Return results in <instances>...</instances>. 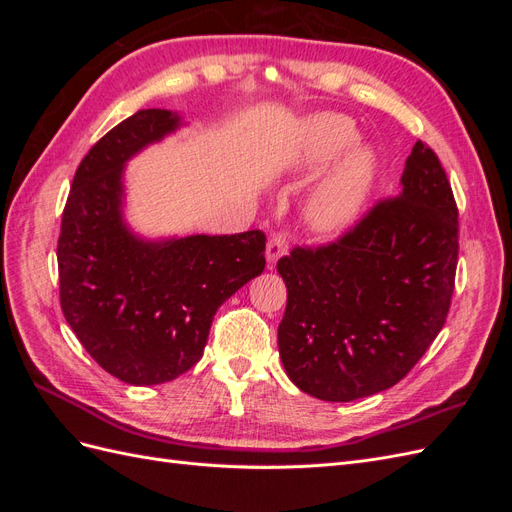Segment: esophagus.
<instances>
[{
	"label": "esophagus",
	"mask_w": 512,
	"mask_h": 512,
	"mask_svg": "<svg viewBox=\"0 0 512 512\" xmlns=\"http://www.w3.org/2000/svg\"><path fill=\"white\" fill-rule=\"evenodd\" d=\"M288 254V239L284 232H277V235H273L267 243V262L269 267H273L277 260H280L282 256Z\"/></svg>",
	"instance_id": "esophagus-1"
}]
</instances>
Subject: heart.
I'll return each instance as SVG.
<instances>
[{
    "label": "heart",
    "instance_id": "obj_1",
    "mask_svg": "<svg viewBox=\"0 0 512 512\" xmlns=\"http://www.w3.org/2000/svg\"><path fill=\"white\" fill-rule=\"evenodd\" d=\"M354 121L337 113L305 117L294 130L282 160L288 173H314L337 155L327 173L314 185L305 203V222L324 237L350 230L363 215L376 188L378 156L371 145L356 141Z\"/></svg>",
    "mask_w": 512,
    "mask_h": 512
}]
</instances>
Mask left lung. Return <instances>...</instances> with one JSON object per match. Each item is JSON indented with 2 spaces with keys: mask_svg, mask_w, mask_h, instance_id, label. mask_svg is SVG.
Returning a JSON list of instances; mask_svg holds the SVG:
<instances>
[{
  "mask_svg": "<svg viewBox=\"0 0 512 512\" xmlns=\"http://www.w3.org/2000/svg\"><path fill=\"white\" fill-rule=\"evenodd\" d=\"M399 185L337 243L277 262L288 290L277 346L288 378L316 399L391 389L444 327L459 252L451 183L418 141Z\"/></svg>",
  "mask_w": 512,
  "mask_h": 512,
  "instance_id": "1",
  "label": "left lung"
}]
</instances>
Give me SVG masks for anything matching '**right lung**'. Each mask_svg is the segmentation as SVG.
I'll use <instances>...</instances> for the list:
<instances>
[{
	"label": "right lung",
	"instance_id": "1",
	"mask_svg": "<svg viewBox=\"0 0 512 512\" xmlns=\"http://www.w3.org/2000/svg\"><path fill=\"white\" fill-rule=\"evenodd\" d=\"M188 123L143 108L91 147L76 170L57 243L66 322L108 374L134 386L196 365L218 307L265 271V235L143 237L126 220V166Z\"/></svg>",
	"mask_w": 512,
	"mask_h": 512
}]
</instances>
